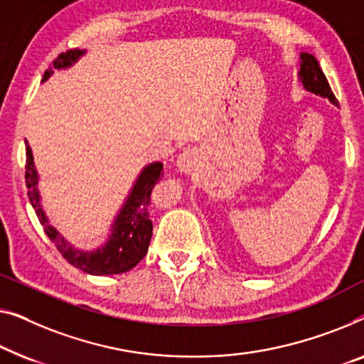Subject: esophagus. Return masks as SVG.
<instances>
[{"label":"esophagus","mask_w":364,"mask_h":364,"mask_svg":"<svg viewBox=\"0 0 364 364\" xmlns=\"http://www.w3.org/2000/svg\"><path fill=\"white\" fill-rule=\"evenodd\" d=\"M178 168L183 173H191L194 165H196V151L193 150H184L180 158H178Z\"/></svg>","instance_id":"esophagus-1"}]
</instances>
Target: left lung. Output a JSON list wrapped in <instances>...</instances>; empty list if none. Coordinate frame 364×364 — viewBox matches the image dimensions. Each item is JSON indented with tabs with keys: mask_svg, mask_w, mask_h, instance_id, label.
<instances>
[{
	"mask_svg": "<svg viewBox=\"0 0 364 364\" xmlns=\"http://www.w3.org/2000/svg\"><path fill=\"white\" fill-rule=\"evenodd\" d=\"M299 80L301 82L305 90L311 92V94L328 99L331 104L338 105L336 97L330 89L328 80H326L323 70L320 69L318 60L315 55L309 53H300V70H299Z\"/></svg>",
	"mask_w": 364,
	"mask_h": 364,
	"instance_id": "1",
	"label": "left lung"
}]
</instances>
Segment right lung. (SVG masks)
I'll use <instances>...</instances> for the list:
<instances>
[{
    "instance_id": "obj_1",
    "label": "right lung",
    "mask_w": 364,
    "mask_h": 364,
    "mask_svg": "<svg viewBox=\"0 0 364 364\" xmlns=\"http://www.w3.org/2000/svg\"><path fill=\"white\" fill-rule=\"evenodd\" d=\"M84 54L85 49H70L68 53L59 54V58L53 63V68H49L44 73L43 82L54 74L53 69L63 70L73 68ZM24 143H26V186L29 201L33 204L36 216L39 218V223L43 224L46 234L55 244L63 257L75 269H80L82 272L90 275L124 274L135 267L146 255L148 245L151 240L153 224L150 219V196L153 186L161 178L163 163L153 161L150 165L143 166L129 191V196L125 198L114 223H112L109 237L99 247L84 250L74 247L49 223L48 214L43 208V201H41L38 188L39 173L34 165L33 150H31L28 140H24Z\"/></svg>"
}]
</instances>
